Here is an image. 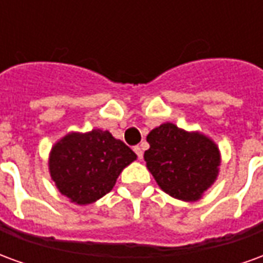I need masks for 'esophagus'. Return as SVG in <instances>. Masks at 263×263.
<instances>
[{
  "instance_id": "esophagus-1",
  "label": "esophagus",
  "mask_w": 263,
  "mask_h": 263,
  "mask_svg": "<svg viewBox=\"0 0 263 263\" xmlns=\"http://www.w3.org/2000/svg\"><path fill=\"white\" fill-rule=\"evenodd\" d=\"M134 152L137 154L138 159H142L143 151H142V146H141V145H137V146H134Z\"/></svg>"
}]
</instances>
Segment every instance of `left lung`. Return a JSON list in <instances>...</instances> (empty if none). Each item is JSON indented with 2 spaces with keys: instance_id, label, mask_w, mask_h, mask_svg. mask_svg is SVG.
<instances>
[{
  "instance_id": "left-lung-1",
  "label": "left lung",
  "mask_w": 263,
  "mask_h": 263,
  "mask_svg": "<svg viewBox=\"0 0 263 263\" xmlns=\"http://www.w3.org/2000/svg\"><path fill=\"white\" fill-rule=\"evenodd\" d=\"M146 141L151 148L143 158L165 193L196 201L214 183L220 152L207 137L198 132L189 134L167 122L149 132Z\"/></svg>"
}]
</instances>
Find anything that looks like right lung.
I'll use <instances>...</instances> for the list:
<instances>
[{
  "label": "right lung",
  "mask_w": 263,
  "mask_h": 263,
  "mask_svg": "<svg viewBox=\"0 0 263 263\" xmlns=\"http://www.w3.org/2000/svg\"><path fill=\"white\" fill-rule=\"evenodd\" d=\"M137 159L131 148L108 131L69 134L50 152V176L73 203L97 201L114 187L122 169Z\"/></svg>",
  "instance_id": "1"
}]
</instances>
